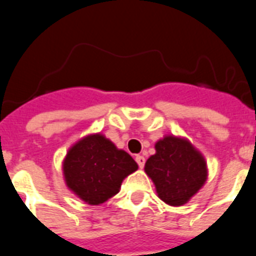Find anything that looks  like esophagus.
<instances>
[{
  "mask_svg": "<svg viewBox=\"0 0 256 256\" xmlns=\"http://www.w3.org/2000/svg\"><path fill=\"white\" fill-rule=\"evenodd\" d=\"M136 162H137V164H138L140 168H144V158L142 155H137L136 156Z\"/></svg>",
  "mask_w": 256,
  "mask_h": 256,
  "instance_id": "34e87169",
  "label": "esophagus"
}]
</instances>
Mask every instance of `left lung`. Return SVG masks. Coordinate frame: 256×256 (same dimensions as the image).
I'll return each instance as SVG.
<instances>
[{
    "label": "left lung",
    "instance_id": "left-lung-1",
    "mask_svg": "<svg viewBox=\"0 0 256 256\" xmlns=\"http://www.w3.org/2000/svg\"><path fill=\"white\" fill-rule=\"evenodd\" d=\"M156 152L144 164L160 200L170 206L187 204L208 180L202 154L186 138L165 136L155 144Z\"/></svg>",
    "mask_w": 256,
    "mask_h": 256
}]
</instances>
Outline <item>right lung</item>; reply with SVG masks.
I'll use <instances>...</instances> for the list:
<instances>
[{
    "instance_id": "obj_1",
    "label": "right lung",
    "mask_w": 256,
    "mask_h": 256,
    "mask_svg": "<svg viewBox=\"0 0 256 256\" xmlns=\"http://www.w3.org/2000/svg\"><path fill=\"white\" fill-rule=\"evenodd\" d=\"M137 162L101 133L88 134L72 146L62 162L68 188L88 205L104 204L116 195Z\"/></svg>"
}]
</instances>
